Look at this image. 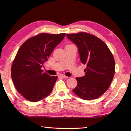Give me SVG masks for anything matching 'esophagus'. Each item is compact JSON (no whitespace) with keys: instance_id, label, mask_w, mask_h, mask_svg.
I'll list each match as a JSON object with an SVG mask.
<instances>
[{"instance_id":"1","label":"esophagus","mask_w":131,"mask_h":131,"mask_svg":"<svg viewBox=\"0 0 131 131\" xmlns=\"http://www.w3.org/2000/svg\"><path fill=\"white\" fill-rule=\"evenodd\" d=\"M58 77H61V78H68V77H66L65 75H62V74H60L58 75Z\"/></svg>"}]
</instances>
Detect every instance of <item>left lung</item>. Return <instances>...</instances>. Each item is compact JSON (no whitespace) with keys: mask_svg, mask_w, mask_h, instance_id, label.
<instances>
[{"mask_svg":"<svg viewBox=\"0 0 131 131\" xmlns=\"http://www.w3.org/2000/svg\"><path fill=\"white\" fill-rule=\"evenodd\" d=\"M77 46L80 61L85 65L84 77L77 78L73 92L85 100L96 99L110 85L115 73V61L112 52L99 38L87 32L66 34Z\"/></svg>","mask_w":131,"mask_h":131,"instance_id":"left-lung-1","label":"left lung"}]
</instances>
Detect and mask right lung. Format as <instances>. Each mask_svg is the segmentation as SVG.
Listing matches in <instances>:
<instances>
[{"instance_id":"add662e5","label":"right lung","mask_w":131,"mask_h":131,"mask_svg":"<svg viewBox=\"0 0 131 131\" xmlns=\"http://www.w3.org/2000/svg\"><path fill=\"white\" fill-rule=\"evenodd\" d=\"M65 35L41 33L19 48L11 68V77L17 91L26 99L37 102L52 92L57 77L44 73L41 68Z\"/></svg>"}]
</instances>
